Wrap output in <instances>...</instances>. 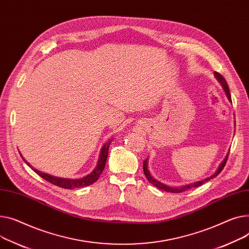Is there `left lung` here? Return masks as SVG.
<instances>
[{
	"mask_svg": "<svg viewBox=\"0 0 249 249\" xmlns=\"http://www.w3.org/2000/svg\"><path fill=\"white\" fill-rule=\"evenodd\" d=\"M214 76H215V78H216V79L218 80V82L221 84V86H222V88H223V90H224V92H225V94H226V97L228 98V100L231 102V95H230V92H229V88H228V85H227V83H226V80H225L219 73H217V72H214ZM228 154H229V151H228V153L226 154V156H225V158L223 159V161L219 164V166H218V168L216 169V171H215L211 176L206 177V178H204V179H202V180H199V181L193 182V183H188V184H185V185H181V186H179V187H175V186L172 187V186L165 185V184L161 183V182H159L158 180H156V179L150 174V172H149V170H148V158L143 162V171H144V174H145L146 178H147L148 181H149V183L153 184V185H154L155 187H157L158 189H161V190L166 191V192L181 193V192L186 191V190H188V189H190V188L200 186V185H202L203 183H205V182H207L208 180H210V179H212V178H214V177H216V176L222 171V169L224 168L225 164H226V161H227V158H228Z\"/></svg>",
	"mask_w": 249,
	"mask_h": 249,
	"instance_id": "left-lung-1",
	"label": "left lung"
}]
</instances>
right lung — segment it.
Masks as SVG:
<instances>
[{"label": "right lung", "mask_w": 249, "mask_h": 249, "mask_svg": "<svg viewBox=\"0 0 249 249\" xmlns=\"http://www.w3.org/2000/svg\"><path fill=\"white\" fill-rule=\"evenodd\" d=\"M111 144V140H109L107 143H105L100 151V155H99V159L97 162L96 167L94 168V170L84 176L82 178H78V179H70V178H61V177H56V176H52L49 175L47 173L41 172L37 169H35L34 167H32L31 165L25 160V158L22 156V158L24 159V161L27 163L28 166H30L33 170H34L38 175H40L42 178H44L45 180H47L50 183H52L56 186L65 188V189H74V188H80V187H85V186H89L91 184H93L94 182H96L98 180V178L100 177V175L102 174L104 167L106 165V160H107V156H108V150H109V146Z\"/></svg>", "instance_id": "right-lung-1"}]
</instances>
